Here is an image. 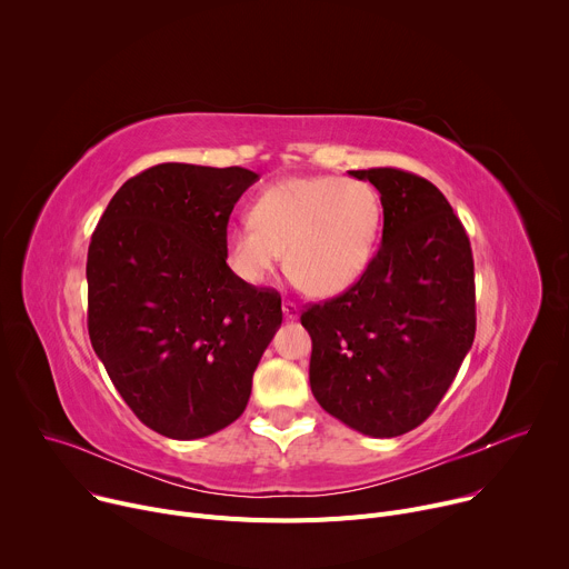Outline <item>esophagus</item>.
Segmentation results:
<instances>
[{
  "instance_id": "1",
  "label": "esophagus",
  "mask_w": 569,
  "mask_h": 569,
  "mask_svg": "<svg viewBox=\"0 0 569 569\" xmlns=\"http://www.w3.org/2000/svg\"><path fill=\"white\" fill-rule=\"evenodd\" d=\"M283 317L286 319H297L299 317V308H297L295 301H290V299L283 301Z\"/></svg>"
}]
</instances>
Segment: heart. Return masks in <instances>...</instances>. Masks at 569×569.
Instances as JSON below:
<instances>
[{"mask_svg": "<svg viewBox=\"0 0 569 569\" xmlns=\"http://www.w3.org/2000/svg\"><path fill=\"white\" fill-rule=\"evenodd\" d=\"M380 218V196L365 180L288 178L257 198L252 220L227 229V261L246 283H263L286 252V270L299 288L336 295L369 266Z\"/></svg>", "mask_w": 569, "mask_h": 569, "instance_id": "heart-1", "label": "heart"}]
</instances>
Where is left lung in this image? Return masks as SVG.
I'll return each mask as SVG.
<instances>
[{
    "label": "left lung",
    "mask_w": 569,
    "mask_h": 569,
    "mask_svg": "<svg viewBox=\"0 0 569 569\" xmlns=\"http://www.w3.org/2000/svg\"><path fill=\"white\" fill-rule=\"evenodd\" d=\"M349 173L380 193L382 242L349 290L301 312L308 376L331 417L389 439L435 412L472 347V250L426 178L391 167Z\"/></svg>",
    "instance_id": "1"
}]
</instances>
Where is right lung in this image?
I'll use <instances>...</instances> for the list:
<instances>
[{
    "label": "right lung",
    "mask_w": 569,
    "mask_h": 569,
    "mask_svg": "<svg viewBox=\"0 0 569 569\" xmlns=\"http://www.w3.org/2000/svg\"><path fill=\"white\" fill-rule=\"evenodd\" d=\"M259 176L157 164L130 178L88 250V331L134 417L169 439L233 423L281 327V295L227 266L238 198Z\"/></svg>",
    "instance_id": "right-lung-1"
}]
</instances>
